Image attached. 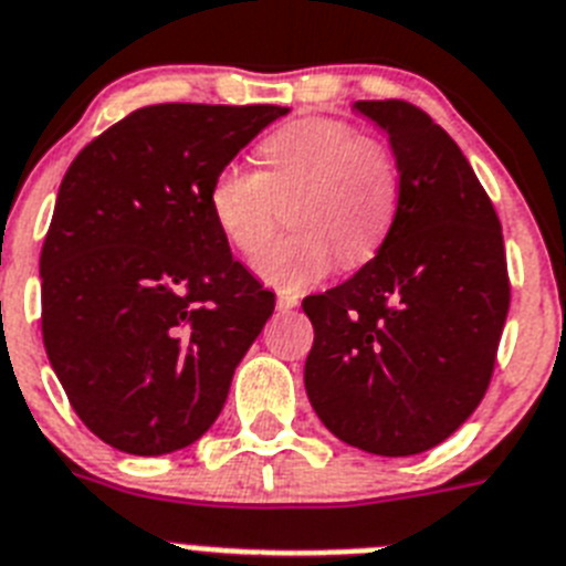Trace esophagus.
<instances>
[{"label": "esophagus", "instance_id": "1", "mask_svg": "<svg viewBox=\"0 0 566 566\" xmlns=\"http://www.w3.org/2000/svg\"><path fill=\"white\" fill-rule=\"evenodd\" d=\"M296 305H298L296 293H279V298H275V307H279V311H282V313L293 311V307H296Z\"/></svg>", "mask_w": 566, "mask_h": 566}]
</instances>
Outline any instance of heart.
<instances>
[{
  "label": "heart",
  "mask_w": 566,
  "mask_h": 566,
  "mask_svg": "<svg viewBox=\"0 0 566 566\" xmlns=\"http://www.w3.org/2000/svg\"><path fill=\"white\" fill-rule=\"evenodd\" d=\"M261 172L239 164L216 172L207 192L212 221L230 247L255 259L273 239L279 201L291 235L259 261V275L284 293H302L336 268H359L386 241L400 203V175L386 146L363 140L342 120L305 117L259 144Z\"/></svg>",
  "instance_id": "obj_1"
}]
</instances>
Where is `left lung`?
I'll return each mask as SVG.
<instances>
[{
    "label": "left lung",
    "mask_w": 566,
    "mask_h": 566,
    "mask_svg": "<svg viewBox=\"0 0 566 566\" xmlns=\"http://www.w3.org/2000/svg\"><path fill=\"white\" fill-rule=\"evenodd\" d=\"M388 135L400 203L348 282L302 302L313 322L305 388L342 443L408 458L481 406L510 311L501 221L467 155L406 99H359Z\"/></svg>",
    "instance_id": "left-lung-1"
}]
</instances>
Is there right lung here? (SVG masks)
<instances>
[{"label": "right lung", "mask_w": 566, "mask_h": 566, "mask_svg": "<svg viewBox=\"0 0 566 566\" xmlns=\"http://www.w3.org/2000/svg\"><path fill=\"white\" fill-rule=\"evenodd\" d=\"M284 106L160 103L69 166L42 244V342L71 408L126 454L187 449L275 307L212 221L216 178Z\"/></svg>", "instance_id": "1"}]
</instances>
